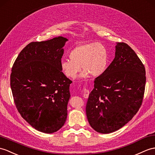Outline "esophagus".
<instances>
[{
	"label": "esophagus",
	"mask_w": 155,
	"mask_h": 155,
	"mask_svg": "<svg viewBox=\"0 0 155 155\" xmlns=\"http://www.w3.org/2000/svg\"><path fill=\"white\" fill-rule=\"evenodd\" d=\"M90 94V92L87 89H84L83 91V97L84 98H88Z\"/></svg>",
	"instance_id": "34e87169"
}]
</instances>
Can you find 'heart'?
Listing matches in <instances>:
<instances>
[{
  "label": "heart",
  "instance_id": "heart-1",
  "mask_svg": "<svg viewBox=\"0 0 155 155\" xmlns=\"http://www.w3.org/2000/svg\"><path fill=\"white\" fill-rule=\"evenodd\" d=\"M69 59L62 61L61 69L64 74L74 79L81 69L82 78L101 76L107 70L109 53L106 46L98 42L85 43L78 45L69 53Z\"/></svg>",
  "mask_w": 155,
  "mask_h": 155
}]
</instances>
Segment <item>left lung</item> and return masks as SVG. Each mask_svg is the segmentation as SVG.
Masks as SVG:
<instances>
[{"label":"left lung","mask_w":155,"mask_h":155,"mask_svg":"<svg viewBox=\"0 0 155 155\" xmlns=\"http://www.w3.org/2000/svg\"><path fill=\"white\" fill-rule=\"evenodd\" d=\"M145 69L135 52L125 43H117L115 58L102 75L94 80L86 112L91 126L110 134L127 124L143 102Z\"/></svg>","instance_id":"1"}]
</instances>
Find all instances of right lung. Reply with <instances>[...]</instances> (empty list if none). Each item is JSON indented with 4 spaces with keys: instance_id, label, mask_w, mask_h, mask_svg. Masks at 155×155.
Masks as SVG:
<instances>
[{
    "instance_id": "right-lung-1",
    "label": "right lung",
    "mask_w": 155,
    "mask_h": 155,
    "mask_svg": "<svg viewBox=\"0 0 155 155\" xmlns=\"http://www.w3.org/2000/svg\"><path fill=\"white\" fill-rule=\"evenodd\" d=\"M62 36L31 42L21 50L12 68L10 86L16 108L31 127L45 134L56 132L67 116L72 81L61 71Z\"/></svg>"
}]
</instances>
